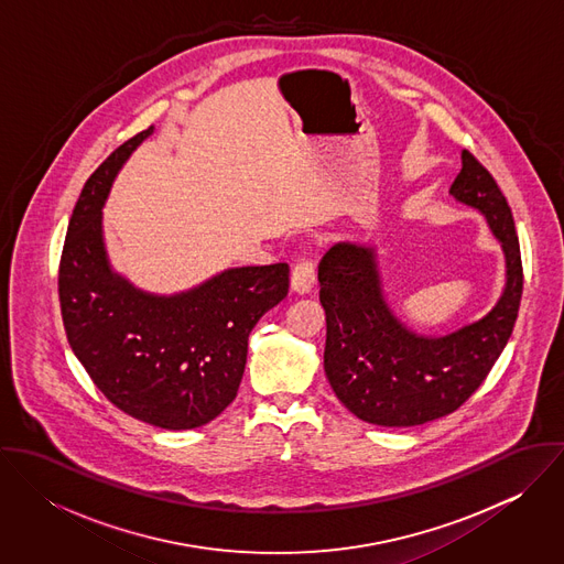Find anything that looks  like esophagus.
Returning <instances> with one entry per match:
<instances>
[{"mask_svg": "<svg viewBox=\"0 0 564 564\" xmlns=\"http://www.w3.org/2000/svg\"><path fill=\"white\" fill-rule=\"evenodd\" d=\"M315 286V264L308 258H302L291 271V291L297 295L311 293Z\"/></svg>", "mask_w": 564, "mask_h": 564, "instance_id": "34e87169", "label": "esophagus"}]
</instances>
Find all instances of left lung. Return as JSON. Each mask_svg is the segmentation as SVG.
I'll return each mask as SVG.
<instances>
[{
    "label": "left lung",
    "instance_id": "1",
    "mask_svg": "<svg viewBox=\"0 0 564 564\" xmlns=\"http://www.w3.org/2000/svg\"><path fill=\"white\" fill-rule=\"evenodd\" d=\"M460 159L449 195L484 215L506 260V284L484 317L441 336L419 334L393 313L373 245L334 242L319 262L323 369L336 398L367 423L410 427L458 410L482 384L517 322L523 269L510 206L474 154L463 150Z\"/></svg>",
    "mask_w": 564,
    "mask_h": 564
}]
</instances>
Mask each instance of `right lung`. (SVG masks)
<instances>
[{"mask_svg": "<svg viewBox=\"0 0 564 564\" xmlns=\"http://www.w3.org/2000/svg\"><path fill=\"white\" fill-rule=\"evenodd\" d=\"M154 126L117 148L86 180L61 258L58 295L69 345L95 387L162 430L206 425L235 402L247 338L289 293V264L232 267L173 295L134 286L110 264L101 208Z\"/></svg>", "mask_w": 564, "mask_h": 564, "instance_id": "add662e5", "label": "right lung"}]
</instances>
